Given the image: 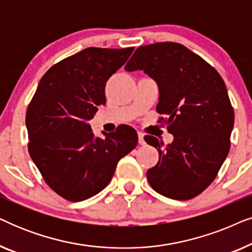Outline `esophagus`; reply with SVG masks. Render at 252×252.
Instances as JSON below:
<instances>
[{
    "mask_svg": "<svg viewBox=\"0 0 252 252\" xmlns=\"http://www.w3.org/2000/svg\"><path fill=\"white\" fill-rule=\"evenodd\" d=\"M137 136H139V143L141 144V146H143L144 143H146V141H144V135L141 132L137 133Z\"/></svg>",
    "mask_w": 252,
    "mask_h": 252,
    "instance_id": "1",
    "label": "esophagus"
}]
</instances>
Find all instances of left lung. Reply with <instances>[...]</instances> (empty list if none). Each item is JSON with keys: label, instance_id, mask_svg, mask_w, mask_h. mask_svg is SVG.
<instances>
[{"label": "left lung", "instance_id": "obj_1", "mask_svg": "<svg viewBox=\"0 0 252 252\" xmlns=\"http://www.w3.org/2000/svg\"><path fill=\"white\" fill-rule=\"evenodd\" d=\"M125 70L143 71L156 81V110L167 117L174 137L164 149L157 137H144L159 154L148 181L168 198L195 197L215 180L229 151L234 110L225 82L202 57L175 42L137 48Z\"/></svg>", "mask_w": 252, "mask_h": 252}]
</instances>
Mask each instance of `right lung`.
Returning a JSON list of instances; mask_svg holds the SVG:
<instances>
[{"label":"right lung","mask_w":252,"mask_h":252,"mask_svg":"<svg viewBox=\"0 0 252 252\" xmlns=\"http://www.w3.org/2000/svg\"><path fill=\"white\" fill-rule=\"evenodd\" d=\"M134 48H87L48 70L26 112L29 151L44 181L71 202L91 198L111 181L117 164L137 144L123 125L93 133L89 120L105 104V84Z\"/></svg>","instance_id":"1"}]
</instances>
